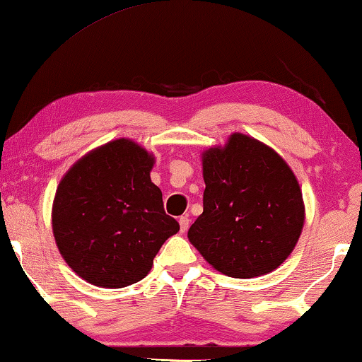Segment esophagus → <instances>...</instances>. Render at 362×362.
I'll return each instance as SVG.
<instances>
[{"label": "esophagus", "mask_w": 362, "mask_h": 362, "mask_svg": "<svg viewBox=\"0 0 362 362\" xmlns=\"http://www.w3.org/2000/svg\"><path fill=\"white\" fill-rule=\"evenodd\" d=\"M187 227H189V219H187L186 216L180 217V229H181V232H186Z\"/></svg>", "instance_id": "obj_1"}]
</instances>
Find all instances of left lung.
I'll return each mask as SVG.
<instances>
[{"mask_svg":"<svg viewBox=\"0 0 362 362\" xmlns=\"http://www.w3.org/2000/svg\"><path fill=\"white\" fill-rule=\"evenodd\" d=\"M204 211L187 239L232 279L270 274L288 259L305 224L295 173L275 150L244 133L202 153Z\"/></svg>","mask_w":362,"mask_h":362,"instance_id":"left-lung-1","label":"left lung"}]
</instances>
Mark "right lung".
<instances>
[{
  "label": "right lung",
  "mask_w": 362,
  "mask_h": 362,
  "mask_svg": "<svg viewBox=\"0 0 362 362\" xmlns=\"http://www.w3.org/2000/svg\"><path fill=\"white\" fill-rule=\"evenodd\" d=\"M155 156L130 138L93 148L69 168L52 202V232L66 264L88 284L123 288L145 279L180 230L150 173Z\"/></svg>",
  "instance_id": "right-lung-1"
}]
</instances>
